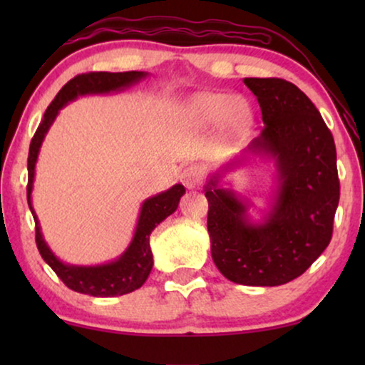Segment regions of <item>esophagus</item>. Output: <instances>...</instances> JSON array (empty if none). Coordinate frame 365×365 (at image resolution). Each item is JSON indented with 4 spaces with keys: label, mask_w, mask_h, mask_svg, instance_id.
<instances>
[{
    "label": "esophagus",
    "mask_w": 365,
    "mask_h": 365,
    "mask_svg": "<svg viewBox=\"0 0 365 365\" xmlns=\"http://www.w3.org/2000/svg\"><path fill=\"white\" fill-rule=\"evenodd\" d=\"M202 178H204V171L201 166H197V164H191V166H187L181 173V182L187 189L199 186V184L202 182Z\"/></svg>",
    "instance_id": "esophagus-1"
}]
</instances>
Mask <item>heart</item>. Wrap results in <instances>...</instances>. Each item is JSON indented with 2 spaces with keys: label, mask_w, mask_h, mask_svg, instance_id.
<instances>
[{
  "label": "heart",
  "mask_w": 365,
  "mask_h": 365,
  "mask_svg": "<svg viewBox=\"0 0 365 365\" xmlns=\"http://www.w3.org/2000/svg\"><path fill=\"white\" fill-rule=\"evenodd\" d=\"M189 109L204 119H219L226 114L234 126H242L249 118L247 103L239 98L231 99L227 94H201L189 103Z\"/></svg>",
  "instance_id": "1"
}]
</instances>
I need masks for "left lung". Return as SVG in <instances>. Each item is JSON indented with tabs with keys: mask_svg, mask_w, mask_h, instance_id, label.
I'll list each match as a JSON object with an SVG mask.
<instances>
[{
	"mask_svg": "<svg viewBox=\"0 0 365 365\" xmlns=\"http://www.w3.org/2000/svg\"><path fill=\"white\" fill-rule=\"evenodd\" d=\"M244 84L257 98L264 121L246 153L271 156L279 184L271 211L254 224L247 202L219 186L221 174L209 179L204 191L211 254L229 281L281 286L306 272L331 242L341 194L336 144L296 84L281 78H244Z\"/></svg>",
	"mask_w": 365,
	"mask_h": 365,
	"instance_id": "8db88e82",
	"label": "left lung"
}]
</instances>
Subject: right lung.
Masks as SVG:
<instances>
[{
  "label": "right lung",
  "mask_w": 365,
  "mask_h": 365,
  "mask_svg": "<svg viewBox=\"0 0 365 365\" xmlns=\"http://www.w3.org/2000/svg\"><path fill=\"white\" fill-rule=\"evenodd\" d=\"M148 73L144 71H126V73H84L74 76L71 81H68L61 88V91L56 94L53 103L49 104L46 113H44L43 121L34 133L29 144L28 154V206L31 209V214L36 222V246L38 251L44 259V262L56 272V276L66 284L73 291L88 294L94 297H114L123 296V294L136 291L146 282L153 269V252L149 246V236H151L153 229L163 222L164 219L178 209L179 199L186 189L182 184H176L168 191L156 196L146 199L143 202L141 212H139L138 226L134 231L133 241L129 244L126 251L119 256L116 261L101 264V266H71V264H64L63 261L54 256L48 244L44 242L41 227H39L38 217L34 214L31 206V191L34 181V166H36V159L39 148L44 136H46L49 126H51L54 119H56L59 109L66 106L69 101L76 99L78 96L84 94H103L121 91L124 88H129L131 84L141 81L146 78Z\"/></svg>",
  "instance_id": "1"
}]
</instances>
